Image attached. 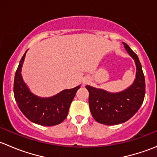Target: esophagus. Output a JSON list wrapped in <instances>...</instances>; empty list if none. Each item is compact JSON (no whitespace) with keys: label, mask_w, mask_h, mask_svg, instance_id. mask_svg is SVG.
Segmentation results:
<instances>
[{"label":"esophagus","mask_w":157,"mask_h":157,"mask_svg":"<svg viewBox=\"0 0 157 157\" xmlns=\"http://www.w3.org/2000/svg\"><path fill=\"white\" fill-rule=\"evenodd\" d=\"M87 83V81H83V84H85V83Z\"/></svg>","instance_id":"34e87169"}]
</instances>
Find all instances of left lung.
Here are the masks:
<instances>
[{
	"instance_id": "obj_1",
	"label": "left lung",
	"mask_w": 157,
	"mask_h": 157,
	"mask_svg": "<svg viewBox=\"0 0 157 157\" xmlns=\"http://www.w3.org/2000/svg\"><path fill=\"white\" fill-rule=\"evenodd\" d=\"M124 46L136 64V77L129 87L118 93L86 85L89 105L92 116L97 122L106 125L121 124L129 120L138 111L145 96V78L137 55L126 43Z\"/></svg>"
}]
</instances>
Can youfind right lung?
Listing matches in <instances>:
<instances>
[{"instance_id": "1", "label": "right lung", "mask_w": 157, "mask_h": 157, "mask_svg": "<svg viewBox=\"0 0 157 157\" xmlns=\"http://www.w3.org/2000/svg\"><path fill=\"white\" fill-rule=\"evenodd\" d=\"M26 52L20 60L14 77L13 93L16 102L23 115L32 122L42 126L60 124L67 118L70 105L80 85L62 90L51 97H40L35 95L23 81L21 74Z\"/></svg>"}]
</instances>
